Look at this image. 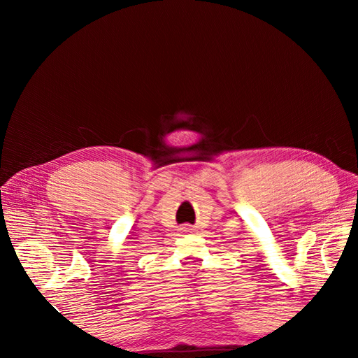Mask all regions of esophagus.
Returning <instances> with one entry per match:
<instances>
[{
    "label": "esophagus",
    "mask_w": 358,
    "mask_h": 358,
    "mask_svg": "<svg viewBox=\"0 0 358 358\" xmlns=\"http://www.w3.org/2000/svg\"><path fill=\"white\" fill-rule=\"evenodd\" d=\"M181 230H183V232H191V227L189 226H185V227H181Z\"/></svg>",
    "instance_id": "1"
}]
</instances>
